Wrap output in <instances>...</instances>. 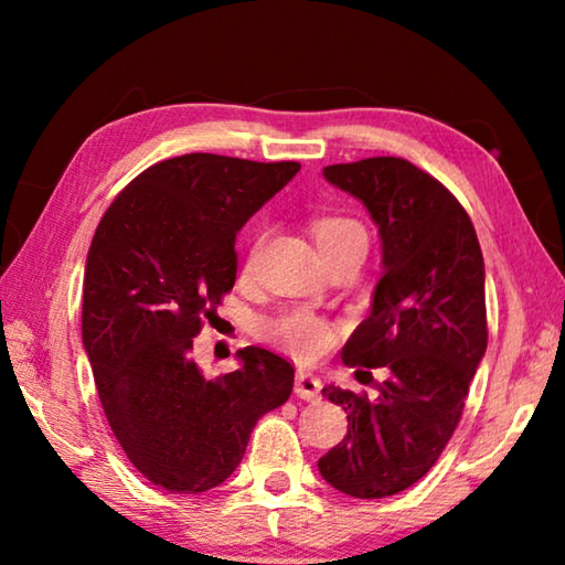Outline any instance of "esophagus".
<instances>
[{
  "mask_svg": "<svg viewBox=\"0 0 565 565\" xmlns=\"http://www.w3.org/2000/svg\"><path fill=\"white\" fill-rule=\"evenodd\" d=\"M296 396L303 398V401H317L321 394V379L317 374H311V371H299L296 374Z\"/></svg>",
  "mask_w": 565,
  "mask_h": 565,
  "instance_id": "1",
  "label": "esophagus"
}]
</instances>
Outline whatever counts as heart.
Wrapping results in <instances>:
<instances>
[{
    "instance_id": "obj_1",
    "label": "heart",
    "mask_w": 565,
    "mask_h": 565,
    "mask_svg": "<svg viewBox=\"0 0 565 565\" xmlns=\"http://www.w3.org/2000/svg\"><path fill=\"white\" fill-rule=\"evenodd\" d=\"M311 232H313V238H317L321 254L337 252V248L356 244V242L366 244V232H363V226L351 216H339V214L317 216L311 222ZM264 337L271 343H276V347L296 353V356L313 359L331 347L333 327L327 319L317 317V313L296 309V311H286L271 321H266Z\"/></svg>"
}]
</instances>
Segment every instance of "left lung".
<instances>
[{"instance_id":"obj_1","label":"left lung","mask_w":565,"mask_h":565,"mask_svg":"<svg viewBox=\"0 0 565 565\" xmlns=\"http://www.w3.org/2000/svg\"><path fill=\"white\" fill-rule=\"evenodd\" d=\"M323 177L361 199L384 246L371 313L341 359L384 366L388 379L376 398L323 386L347 411L349 431L319 458V471L353 499H386L431 471L461 420L489 343L483 254L458 199L406 159L333 164Z\"/></svg>"}]
</instances>
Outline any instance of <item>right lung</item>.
<instances>
[{
	"mask_svg": "<svg viewBox=\"0 0 565 565\" xmlns=\"http://www.w3.org/2000/svg\"><path fill=\"white\" fill-rule=\"evenodd\" d=\"M299 161L184 154L141 171L94 232L82 341L114 436L169 493H204L242 463L264 414L286 404L294 366L246 347L214 381L194 337L236 281L238 228L284 189Z\"/></svg>",
	"mask_w": 565,
	"mask_h": 565,
	"instance_id": "1",
	"label": "right lung"
}]
</instances>
